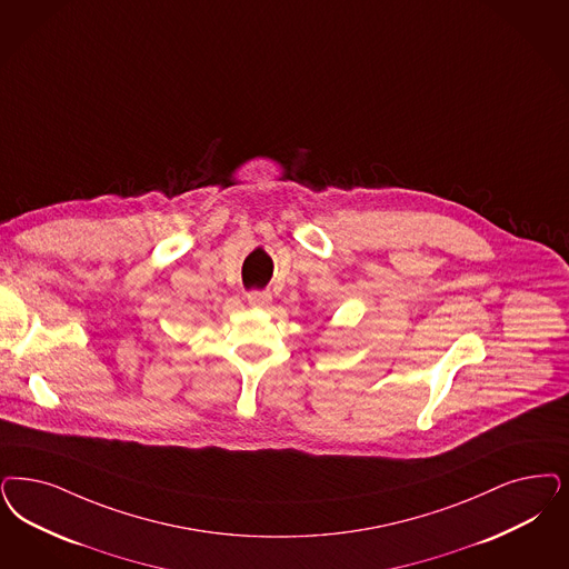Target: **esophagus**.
<instances>
[{
  "instance_id": "esophagus-1",
  "label": "esophagus",
  "mask_w": 569,
  "mask_h": 569,
  "mask_svg": "<svg viewBox=\"0 0 569 569\" xmlns=\"http://www.w3.org/2000/svg\"><path fill=\"white\" fill-rule=\"evenodd\" d=\"M248 302H250L252 307H267V305L271 302V295L264 292V290H252V292L248 295Z\"/></svg>"
}]
</instances>
